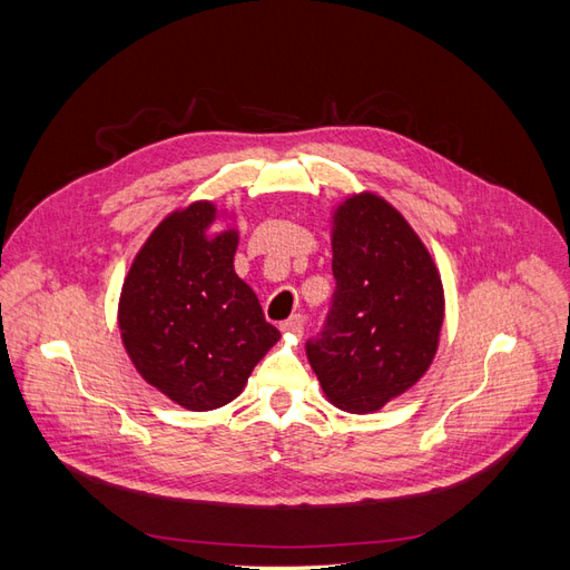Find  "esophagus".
<instances>
[{"instance_id": "obj_1", "label": "esophagus", "mask_w": 570, "mask_h": 570, "mask_svg": "<svg viewBox=\"0 0 570 570\" xmlns=\"http://www.w3.org/2000/svg\"><path fill=\"white\" fill-rule=\"evenodd\" d=\"M281 331L287 333V335H292V337H302V335H304V318H302L299 314L287 318V321L281 325Z\"/></svg>"}]
</instances>
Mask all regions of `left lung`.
Segmentation results:
<instances>
[{
  "label": "left lung",
  "mask_w": 570,
  "mask_h": 570,
  "mask_svg": "<svg viewBox=\"0 0 570 570\" xmlns=\"http://www.w3.org/2000/svg\"><path fill=\"white\" fill-rule=\"evenodd\" d=\"M337 289L308 364L327 402L381 411L416 385L438 354L444 323L440 271L419 233L381 195L344 197L331 218Z\"/></svg>",
  "instance_id": "left-lung-1"
}]
</instances>
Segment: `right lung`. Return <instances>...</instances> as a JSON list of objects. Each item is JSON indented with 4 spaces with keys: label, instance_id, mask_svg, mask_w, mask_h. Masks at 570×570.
Masks as SVG:
<instances>
[{
    "label": "right lung",
    "instance_id": "obj_1",
    "mask_svg": "<svg viewBox=\"0 0 570 570\" xmlns=\"http://www.w3.org/2000/svg\"><path fill=\"white\" fill-rule=\"evenodd\" d=\"M223 214L209 199L170 212L135 254L118 297L135 371L187 411L233 402L281 340L235 273L237 228L212 230Z\"/></svg>",
    "mask_w": 570,
    "mask_h": 570
}]
</instances>
